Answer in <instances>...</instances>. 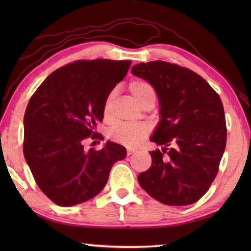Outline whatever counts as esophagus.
Instances as JSON below:
<instances>
[{
    "label": "esophagus",
    "instance_id": "obj_1",
    "mask_svg": "<svg viewBox=\"0 0 251 251\" xmlns=\"http://www.w3.org/2000/svg\"><path fill=\"white\" fill-rule=\"evenodd\" d=\"M133 153H136V150H132V149H129L128 151H126V155H131V154H133Z\"/></svg>",
    "mask_w": 251,
    "mask_h": 251
}]
</instances>
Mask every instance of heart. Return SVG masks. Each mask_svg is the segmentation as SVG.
I'll return each mask as SVG.
<instances>
[{
	"label": "heart",
	"mask_w": 251,
	"mask_h": 251,
	"mask_svg": "<svg viewBox=\"0 0 251 251\" xmlns=\"http://www.w3.org/2000/svg\"><path fill=\"white\" fill-rule=\"evenodd\" d=\"M130 91L135 96L137 100L142 104L144 107L151 104H154L156 99V94L153 85L145 80L132 81L129 85ZM112 94L108 96L105 101L104 115L106 119L111 118V102L113 99ZM149 133V129L143 125H131V123H120L112 126L108 131V136L115 143L122 144L126 146H135L139 142L145 138Z\"/></svg>",
	"instance_id": "heart-1"
}]
</instances>
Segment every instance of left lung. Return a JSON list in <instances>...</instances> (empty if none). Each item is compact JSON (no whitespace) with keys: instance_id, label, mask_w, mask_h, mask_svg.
I'll use <instances>...</instances> for the list:
<instances>
[{"instance_id":"8db88e82","label":"left lung","mask_w":251,"mask_h":251,"mask_svg":"<svg viewBox=\"0 0 251 251\" xmlns=\"http://www.w3.org/2000/svg\"><path fill=\"white\" fill-rule=\"evenodd\" d=\"M131 73L153 85L161 106L151 140L163 149L150 152L152 166L138 175V183L161 203H194L217 176L225 151L221 97L203 77L177 64L140 63Z\"/></svg>"}]
</instances>
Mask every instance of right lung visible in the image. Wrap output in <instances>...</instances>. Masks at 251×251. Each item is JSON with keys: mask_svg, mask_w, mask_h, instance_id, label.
<instances>
[{"mask_svg": "<svg viewBox=\"0 0 251 251\" xmlns=\"http://www.w3.org/2000/svg\"><path fill=\"white\" fill-rule=\"evenodd\" d=\"M130 60H76L52 72L30 97L24 116V155L40 190L53 203L71 207L90 200L107 183L126 147L107 142L84 151L104 119V106Z\"/></svg>", "mask_w": 251, "mask_h": 251, "instance_id": "right-lung-1", "label": "right lung"}]
</instances>
